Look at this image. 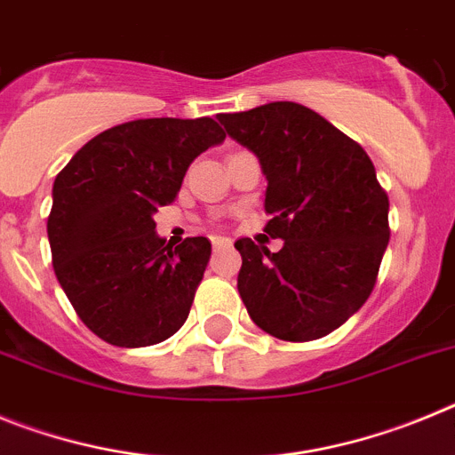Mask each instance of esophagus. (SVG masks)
Returning <instances> with one entry per match:
<instances>
[{"label": "esophagus", "mask_w": 455, "mask_h": 455, "mask_svg": "<svg viewBox=\"0 0 455 455\" xmlns=\"http://www.w3.org/2000/svg\"><path fill=\"white\" fill-rule=\"evenodd\" d=\"M212 246L214 248L230 246V239H228V236H212Z\"/></svg>", "instance_id": "34e87169"}]
</instances>
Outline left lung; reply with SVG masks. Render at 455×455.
<instances>
[{
    "instance_id": "left-lung-1",
    "label": "left lung",
    "mask_w": 455,
    "mask_h": 455,
    "mask_svg": "<svg viewBox=\"0 0 455 455\" xmlns=\"http://www.w3.org/2000/svg\"><path fill=\"white\" fill-rule=\"evenodd\" d=\"M225 132L259 159L267 175L264 232L251 239L236 277L248 315L284 341L325 337L353 316L376 284L389 241V200L367 152L335 124L296 102L219 114Z\"/></svg>"
}]
</instances>
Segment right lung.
Wrapping results in <instances>:
<instances>
[{
	"mask_svg": "<svg viewBox=\"0 0 455 455\" xmlns=\"http://www.w3.org/2000/svg\"><path fill=\"white\" fill-rule=\"evenodd\" d=\"M223 140L212 118L132 120L88 140L56 175L47 219L52 264L100 339L152 347L184 325L212 243L188 236L172 248L152 216L178 198L193 159Z\"/></svg>",
	"mask_w": 455,
	"mask_h": 455,
	"instance_id": "right-lung-1",
	"label": "right lung"
}]
</instances>
